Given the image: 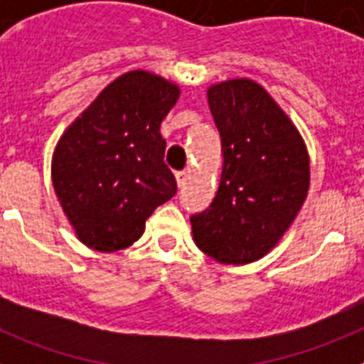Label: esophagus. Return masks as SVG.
<instances>
[{"instance_id": "esophagus-1", "label": "esophagus", "mask_w": 364, "mask_h": 364, "mask_svg": "<svg viewBox=\"0 0 364 364\" xmlns=\"http://www.w3.org/2000/svg\"><path fill=\"white\" fill-rule=\"evenodd\" d=\"M176 182H178V186L182 188V186L186 184V180H188V171H176Z\"/></svg>"}]
</instances>
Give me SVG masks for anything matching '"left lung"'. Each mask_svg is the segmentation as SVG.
I'll return each mask as SVG.
<instances>
[{
    "label": "left lung",
    "mask_w": 364,
    "mask_h": 364,
    "mask_svg": "<svg viewBox=\"0 0 364 364\" xmlns=\"http://www.w3.org/2000/svg\"><path fill=\"white\" fill-rule=\"evenodd\" d=\"M224 166L210 208L193 213L195 242L224 264H247L272 250L297 217L310 162L295 125L252 80L210 87Z\"/></svg>",
    "instance_id": "left-lung-1"
}]
</instances>
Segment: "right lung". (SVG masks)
<instances>
[{"mask_svg": "<svg viewBox=\"0 0 364 364\" xmlns=\"http://www.w3.org/2000/svg\"><path fill=\"white\" fill-rule=\"evenodd\" d=\"M176 100V85L131 70L105 87L58 142L54 191L85 246L105 253L131 246L151 213L175 197L160 124Z\"/></svg>", "mask_w": 364, "mask_h": 364, "instance_id": "add662e5", "label": "right lung"}]
</instances>
